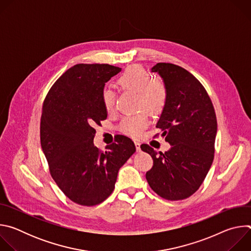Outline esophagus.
<instances>
[{
	"mask_svg": "<svg viewBox=\"0 0 251 251\" xmlns=\"http://www.w3.org/2000/svg\"><path fill=\"white\" fill-rule=\"evenodd\" d=\"M135 146H136V150H137V152H141V144H140L139 142L135 141Z\"/></svg>",
	"mask_w": 251,
	"mask_h": 251,
	"instance_id": "34e87169",
	"label": "esophagus"
}]
</instances>
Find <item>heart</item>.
<instances>
[{
  "label": "heart",
  "mask_w": 251,
  "mask_h": 251,
  "mask_svg": "<svg viewBox=\"0 0 251 251\" xmlns=\"http://www.w3.org/2000/svg\"><path fill=\"white\" fill-rule=\"evenodd\" d=\"M117 85L120 89L137 93V108L144 109L151 115H160L166 107L168 90L165 83L154 79L150 73L141 65L128 67L118 77ZM102 103L106 111L114 109L115 97L111 90L102 92ZM147 127V115L140 113L135 116L126 117L120 124V130L131 137H138Z\"/></svg>",
  "instance_id": "heart-1"
}]
</instances>
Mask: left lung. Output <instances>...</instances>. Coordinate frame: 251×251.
I'll return each mask as SVG.
<instances>
[{
  "label": "left lung",
  "mask_w": 251,
  "mask_h": 251,
  "mask_svg": "<svg viewBox=\"0 0 251 251\" xmlns=\"http://www.w3.org/2000/svg\"><path fill=\"white\" fill-rule=\"evenodd\" d=\"M152 71L163 78L168 90L167 104L156 127L171 148L158 153L149 145L141 146L154 161L146 178L163 199L184 200L199 190L212 164L217 116L204 87L188 70L160 62Z\"/></svg>",
  "instance_id": "8db88e82"
}]
</instances>
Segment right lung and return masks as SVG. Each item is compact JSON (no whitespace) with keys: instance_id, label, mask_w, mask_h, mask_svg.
<instances>
[{"instance_id":"right-lung-1","label":"right lung","mask_w":251,"mask_h":251,"mask_svg":"<svg viewBox=\"0 0 251 251\" xmlns=\"http://www.w3.org/2000/svg\"><path fill=\"white\" fill-rule=\"evenodd\" d=\"M120 71L109 64L74 65L54 82L44 102L41 144L50 175L62 193L81 205H96L108 198L119 169L136 151L133 141L123 135L105 152L93 143V126L107 118L102 103L105 83Z\"/></svg>"}]
</instances>
